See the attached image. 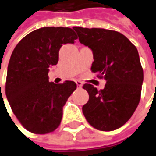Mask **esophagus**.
Returning a JSON list of instances; mask_svg holds the SVG:
<instances>
[{
    "instance_id": "esophagus-1",
    "label": "esophagus",
    "mask_w": 156,
    "mask_h": 156,
    "mask_svg": "<svg viewBox=\"0 0 156 156\" xmlns=\"http://www.w3.org/2000/svg\"><path fill=\"white\" fill-rule=\"evenodd\" d=\"M76 83H77L78 87H82V86H83V83L80 82V81H76Z\"/></svg>"
}]
</instances>
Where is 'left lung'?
I'll return each mask as SVG.
<instances>
[{"label":"left lung","instance_id":"1","mask_svg":"<svg viewBox=\"0 0 156 156\" xmlns=\"http://www.w3.org/2000/svg\"><path fill=\"white\" fill-rule=\"evenodd\" d=\"M73 28L79 42L92 51L90 70L106 80L100 90L92 84H83L89 93V101L82 108L83 115L98 130L117 129L129 121L140 102L143 70L136 47L116 31Z\"/></svg>","mask_w":156,"mask_h":156}]
</instances>
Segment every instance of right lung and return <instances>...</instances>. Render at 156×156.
<instances>
[{"mask_svg":"<svg viewBox=\"0 0 156 156\" xmlns=\"http://www.w3.org/2000/svg\"><path fill=\"white\" fill-rule=\"evenodd\" d=\"M78 37L69 27H46L25 36L15 46L8 63L6 96L20 123L34 134L55 130L63 106L77 88L73 81L50 83L51 66L58 61V51Z\"/></svg>","mask_w":156,"mask_h":156,"instance_id":"add662e5","label":"right lung"}]
</instances>
